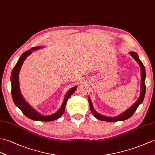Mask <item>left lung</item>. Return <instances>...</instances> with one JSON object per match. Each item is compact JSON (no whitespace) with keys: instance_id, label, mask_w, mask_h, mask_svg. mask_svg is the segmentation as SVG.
<instances>
[{"instance_id":"left-lung-1","label":"left lung","mask_w":155,"mask_h":155,"mask_svg":"<svg viewBox=\"0 0 155 155\" xmlns=\"http://www.w3.org/2000/svg\"><path fill=\"white\" fill-rule=\"evenodd\" d=\"M129 53L131 55V56L133 57V58H134V59L137 61V63L139 64V65L140 66V68H141V94H140L139 98L135 102V103L134 104V105H132L130 107H129V108H128L127 110H125L124 112L121 114L120 115H119V116H116V117H107V116H103V115H101L97 112V111L94 109V107H93V106H92V102L91 100V98H90V97H88V102L90 104V107H91V112L93 115H94V116L99 120L109 121V122H116V121H124L125 120H127L128 118H129L133 116V114L135 113V111H136L138 106L143 102L144 98H145V91H146V86H145V78H146L145 68V67H144L143 64L141 61V60L139 59L137 53L135 52H134V51H130Z\"/></svg>"}]
</instances>
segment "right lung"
Segmentation results:
<instances>
[{"label": "right lung", "mask_w": 155, "mask_h": 155, "mask_svg": "<svg viewBox=\"0 0 155 155\" xmlns=\"http://www.w3.org/2000/svg\"><path fill=\"white\" fill-rule=\"evenodd\" d=\"M42 48V47L38 46L34 47V48L29 49L28 51H25L22 55L20 57V59L18 61L17 63L16 64L15 67L12 71L11 78H10V81H11V86H12V96L13 101L15 104V105L18 107V108L21 111L25 116L28 118L31 119L34 121H51L57 120L63 114L65 106L67 102V100H69L70 96L73 94L76 91L78 86H74L71 88L69 91L67 92V94L64 96L63 102L61 105L59 110L57 112L54 113L53 114L50 115V116H43L41 114H39L34 108H33L30 104H29L25 99L23 98L22 95L21 94L20 90V84H19V73L21 67V65L27 57L30 55L32 51L34 50H38L39 49Z\"/></svg>", "instance_id": "right-lung-1"}]
</instances>
